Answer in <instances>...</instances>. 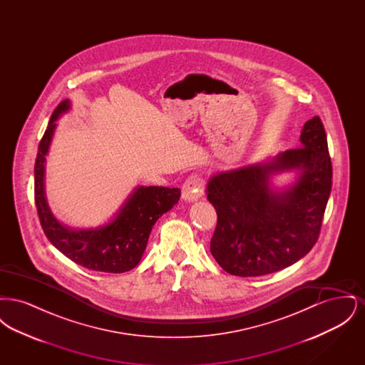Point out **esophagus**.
I'll list each match as a JSON object with an SVG mask.
<instances>
[{
	"label": "esophagus",
	"mask_w": 365,
	"mask_h": 365,
	"mask_svg": "<svg viewBox=\"0 0 365 365\" xmlns=\"http://www.w3.org/2000/svg\"><path fill=\"white\" fill-rule=\"evenodd\" d=\"M204 194V179L200 175H191L182 186V197L187 202L198 201Z\"/></svg>",
	"instance_id": "obj_1"
}]
</instances>
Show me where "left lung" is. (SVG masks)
<instances>
[{"instance_id": "8db88e82", "label": "left lung", "mask_w": 365, "mask_h": 365, "mask_svg": "<svg viewBox=\"0 0 365 365\" xmlns=\"http://www.w3.org/2000/svg\"><path fill=\"white\" fill-rule=\"evenodd\" d=\"M302 148L212 175L207 198L217 226L210 253L235 277H261L293 265L317 241L331 192L332 167L319 116L304 124ZM295 179L277 187L279 174Z\"/></svg>"}]
</instances>
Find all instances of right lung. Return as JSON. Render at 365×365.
Instances as JSON below:
<instances>
[{
    "instance_id": "right-lung-1",
    "label": "right lung",
    "mask_w": 365,
    "mask_h": 365,
    "mask_svg": "<svg viewBox=\"0 0 365 365\" xmlns=\"http://www.w3.org/2000/svg\"><path fill=\"white\" fill-rule=\"evenodd\" d=\"M70 109V100L57 105L38 148L34 186L41 226L56 249L87 269L109 274L131 271L138 265L145 253L155 223L178 204L180 190L178 187L138 186L128 194L122 207L104 225L72 228L61 223L48 204L45 163L57 127L56 122Z\"/></svg>"
}]
</instances>
